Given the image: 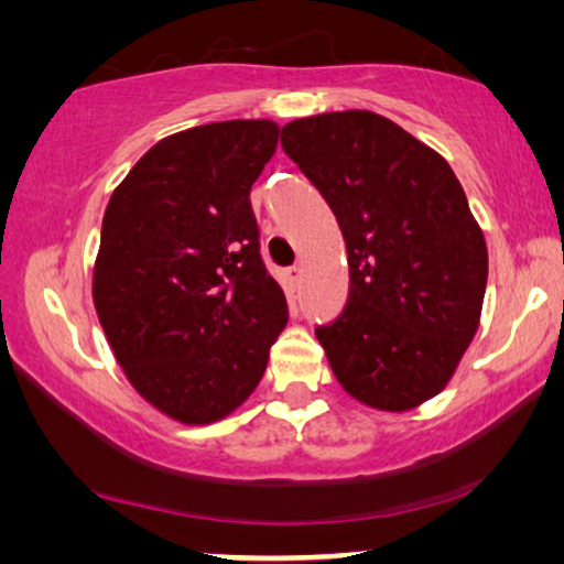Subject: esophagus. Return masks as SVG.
Here are the masks:
<instances>
[{
  "mask_svg": "<svg viewBox=\"0 0 564 564\" xmlns=\"http://www.w3.org/2000/svg\"><path fill=\"white\" fill-rule=\"evenodd\" d=\"M284 280H288V284H290L292 290H297L300 288V280H303V269H300V267L284 269Z\"/></svg>",
  "mask_w": 564,
  "mask_h": 564,
  "instance_id": "esophagus-1",
  "label": "esophagus"
}]
</instances>
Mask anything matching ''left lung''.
<instances>
[{"mask_svg":"<svg viewBox=\"0 0 564 564\" xmlns=\"http://www.w3.org/2000/svg\"><path fill=\"white\" fill-rule=\"evenodd\" d=\"M282 149L321 192L349 253V300L315 328L341 388L403 413L438 395L477 334L488 246L452 166L369 110L282 128Z\"/></svg>","mask_w":564,"mask_h":564,"instance_id":"1","label":"left lung"}]
</instances>
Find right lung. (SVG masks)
Returning <instances> with one entry per match:
<instances>
[{
  "mask_svg": "<svg viewBox=\"0 0 564 564\" xmlns=\"http://www.w3.org/2000/svg\"><path fill=\"white\" fill-rule=\"evenodd\" d=\"M276 138L272 120L182 130L145 151L107 203L97 318L138 395L187 426L234 413L288 326L249 199Z\"/></svg>",
  "mask_w": 564,
  "mask_h": 564,
  "instance_id": "right-lung-1",
  "label": "right lung"
}]
</instances>
